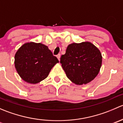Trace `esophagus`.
<instances>
[{
    "mask_svg": "<svg viewBox=\"0 0 123 123\" xmlns=\"http://www.w3.org/2000/svg\"><path fill=\"white\" fill-rule=\"evenodd\" d=\"M56 57H57V58H58V60H60V57H61V54H58V55H56Z\"/></svg>",
    "mask_w": 123,
    "mask_h": 123,
    "instance_id": "34e87169",
    "label": "esophagus"
}]
</instances>
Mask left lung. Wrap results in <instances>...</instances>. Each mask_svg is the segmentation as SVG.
Returning <instances> with one entry per match:
<instances>
[{"label":"left lung","mask_w":123,"mask_h":123,"mask_svg":"<svg viewBox=\"0 0 123 123\" xmlns=\"http://www.w3.org/2000/svg\"><path fill=\"white\" fill-rule=\"evenodd\" d=\"M102 55L90 42L72 43L67 48L60 63L67 76L77 85L87 84L98 74L102 65Z\"/></svg>","instance_id":"1"}]
</instances>
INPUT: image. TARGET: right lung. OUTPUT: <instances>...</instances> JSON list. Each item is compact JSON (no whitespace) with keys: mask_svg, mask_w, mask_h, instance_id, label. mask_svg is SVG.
I'll return each instance as SVG.
<instances>
[{"mask_svg":"<svg viewBox=\"0 0 123 123\" xmlns=\"http://www.w3.org/2000/svg\"><path fill=\"white\" fill-rule=\"evenodd\" d=\"M48 47L40 43L30 42L24 44L15 55V67L23 80L36 84L45 79L56 63Z\"/></svg>","mask_w":123,"mask_h":123,"instance_id":"right-lung-1","label":"right lung"}]
</instances>
